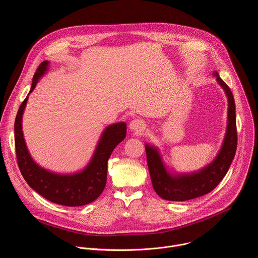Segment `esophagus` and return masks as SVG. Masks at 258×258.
<instances>
[{"label":"esophagus","mask_w":258,"mask_h":258,"mask_svg":"<svg viewBox=\"0 0 258 258\" xmlns=\"http://www.w3.org/2000/svg\"><path fill=\"white\" fill-rule=\"evenodd\" d=\"M132 131L135 132H142L145 130V124L141 120H134L130 125Z\"/></svg>","instance_id":"1"}]
</instances>
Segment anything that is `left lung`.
<instances>
[{
  "mask_svg": "<svg viewBox=\"0 0 258 258\" xmlns=\"http://www.w3.org/2000/svg\"><path fill=\"white\" fill-rule=\"evenodd\" d=\"M216 81L228 97V126L227 134L215 160L202 171L190 176L173 178L168 175L161 162L157 151L146 145L147 163L155 192L168 201H186L201 197L211 192L227 174L235 157L237 149V128H236V107L230 88L218 77Z\"/></svg>",
  "mask_w": 258,
  "mask_h": 258,
  "instance_id": "obj_1",
  "label": "left lung"
}]
</instances>
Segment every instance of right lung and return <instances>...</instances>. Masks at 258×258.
Wrapping results in <instances>:
<instances>
[{
  "label": "right lung",
  "mask_w": 258,
  "mask_h": 258,
  "mask_svg": "<svg viewBox=\"0 0 258 258\" xmlns=\"http://www.w3.org/2000/svg\"><path fill=\"white\" fill-rule=\"evenodd\" d=\"M43 62L32 80L31 93L48 68ZM28 97L19 107L15 119V147L19 169L28 185L51 202L65 206H83L95 201L103 192L107 180L108 159L115 147L125 138L126 124L123 122L108 126L88 168L76 175H57L36 165L28 154L22 133V114Z\"/></svg>",
  "instance_id": "right-lung-1"
}]
</instances>
